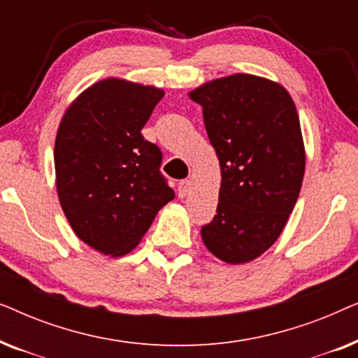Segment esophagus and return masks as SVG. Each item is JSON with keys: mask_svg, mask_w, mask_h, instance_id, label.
Here are the masks:
<instances>
[{"mask_svg": "<svg viewBox=\"0 0 358 358\" xmlns=\"http://www.w3.org/2000/svg\"><path fill=\"white\" fill-rule=\"evenodd\" d=\"M189 190H190V180L189 179H182V180H179V184H178V192H179V197H185V195L189 194Z\"/></svg>", "mask_w": 358, "mask_h": 358, "instance_id": "1", "label": "esophagus"}]
</instances>
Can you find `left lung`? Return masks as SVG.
Wrapping results in <instances>:
<instances>
[{"label": "left lung", "instance_id": "1", "mask_svg": "<svg viewBox=\"0 0 358 358\" xmlns=\"http://www.w3.org/2000/svg\"><path fill=\"white\" fill-rule=\"evenodd\" d=\"M222 169L217 215L202 227L208 251L229 264L252 261L285 227L305 174L296 107L285 87L252 75L205 83L190 92Z\"/></svg>", "mask_w": 358, "mask_h": 358}]
</instances>
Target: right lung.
<instances>
[{
  "label": "right lung",
  "mask_w": 358,
  "mask_h": 358,
  "mask_svg": "<svg viewBox=\"0 0 358 358\" xmlns=\"http://www.w3.org/2000/svg\"><path fill=\"white\" fill-rule=\"evenodd\" d=\"M163 90L117 78L83 92L55 140L57 190L76 236L107 256L131 251L174 199L163 153L141 135Z\"/></svg>",
  "instance_id": "add662e5"
}]
</instances>
